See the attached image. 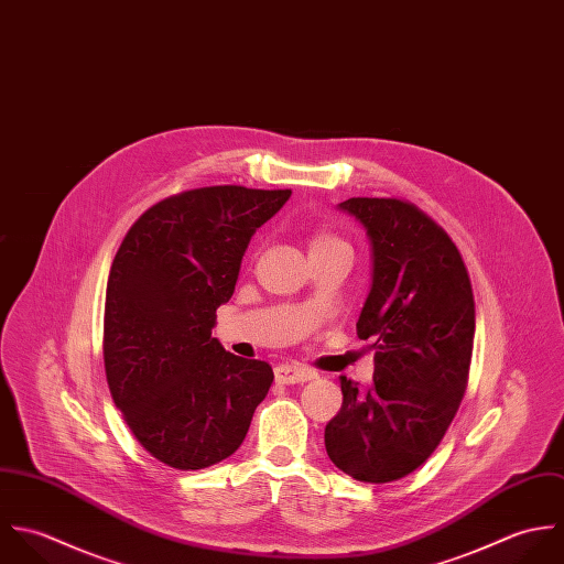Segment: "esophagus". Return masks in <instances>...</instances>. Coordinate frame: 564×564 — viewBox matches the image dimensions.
I'll return each instance as SVG.
<instances>
[{"label": "esophagus", "instance_id": "esophagus-1", "mask_svg": "<svg viewBox=\"0 0 564 564\" xmlns=\"http://www.w3.org/2000/svg\"><path fill=\"white\" fill-rule=\"evenodd\" d=\"M274 377L279 383H303V381L316 379L318 372L303 364H279L274 368Z\"/></svg>", "mask_w": 564, "mask_h": 564}]
</instances>
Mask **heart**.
I'll return each mask as SVG.
<instances>
[{
    "mask_svg": "<svg viewBox=\"0 0 564 564\" xmlns=\"http://www.w3.org/2000/svg\"><path fill=\"white\" fill-rule=\"evenodd\" d=\"M336 241H341V239H338V237L332 235V232H318V235L312 239V246H325V243H336Z\"/></svg>",
    "mask_w": 564,
    "mask_h": 564,
    "instance_id": "b5f03b06",
    "label": "heart"
}]
</instances>
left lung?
Segmentation results:
<instances>
[{
  "instance_id": "obj_1",
  "label": "left lung",
  "mask_w": 564,
  "mask_h": 564,
  "mask_svg": "<svg viewBox=\"0 0 564 564\" xmlns=\"http://www.w3.org/2000/svg\"><path fill=\"white\" fill-rule=\"evenodd\" d=\"M370 237L372 285L357 336L372 339L375 375H344L341 408L325 427L332 462L357 481L414 473L445 438L468 383L475 301L449 232L401 198H348Z\"/></svg>"
}]
</instances>
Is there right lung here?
Masks as SVG:
<instances>
[{
	"label": "right lung",
	"instance_id": "obj_1",
	"mask_svg": "<svg viewBox=\"0 0 564 564\" xmlns=\"http://www.w3.org/2000/svg\"><path fill=\"white\" fill-rule=\"evenodd\" d=\"M292 189L198 187L152 205L115 254L105 303V370L139 445L178 470L239 449L272 366L212 338L250 237Z\"/></svg>",
	"mask_w": 564,
	"mask_h": 564
}]
</instances>
